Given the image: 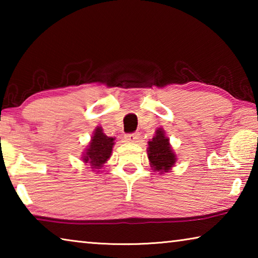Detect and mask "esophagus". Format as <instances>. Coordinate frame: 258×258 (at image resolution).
I'll list each match as a JSON object with an SVG mask.
<instances>
[{
  "label": "esophagus",
  "mask_w": 258,
  "mask_h": 258,
  "mask_svg": "<svg viewBox=\"0 0 258 258\" xmlns=\"http://www.w3.org/2000/svg\"><path fill=\"white\" fill-rule=\"evenodd\" d=\"M125 139H126V141H128V142H137L138 140L140 139V133L139 132H135V133L126 134L125 135Z\"/></svg>",
  "instance_id": "obj_1"
}]
</instances>
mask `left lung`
Returning a JSON list of instances; mask_svg holds the SVG:
<instances>
[{
	"instance_id": "obj_1",
	"label": "left lung",
	"mask_w": 258,
	"mask_h": 258,
	"mask_svg": "<svg viewBox=\"0 0 258 258\" xmlns=\"http://www.w3.org/2000/svg\"><path fill=\"white\" fill-rule=\"evenodd\" d=\"M148 148V158L151 163V167L160 173L167 172L175 164V155L169 147L168 139L165 137L163 130H157L156 135L152 138Z\"/></svg>"
}]
</instances>
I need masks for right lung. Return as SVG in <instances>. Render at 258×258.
I'll list each match as a JSON object with an SVG mask.
<instances>
[{
	"label": "right lung",
	"mask_w": 258,
	"mask_h": 258,
	"mask_svg": "<svg viewBox=\"0 0 258 258\" xmlns=\"http://www.w3.org/2000/svg\"><path fill=\"white\" fill-rule=\"evenodd\" d=\"M112 146L113 138L107 137L102 132V128L98 127L95 130L85 155L83 156V161L91 164L92 168H101L102 165L110 158Z\"/></svg>",
	"instance_id": "1"
}]
</instances>
